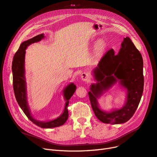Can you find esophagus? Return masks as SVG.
I'll return each mask as SVG.
<instances>
[{"label":"esophagus","mask_w":157,"mask_h":157,"mask_svg":"<svg viewBox=\"0 0 157 157\" xmlns=\"http://www.w3.org/2000/svg\"><path fill=\"white\" fill-rule=\"evenodd\" d=\"M81 78L84 82H90V76L88 73H83L81 74Z\"/></svg>","instance_id":"34e87169"}]
</instances>
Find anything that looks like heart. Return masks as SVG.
<instances>
[{
    "label": "heart",
    "mask_w": 157,
    "mask_h": 157,
    "mask_svg": "<svg viewBox=\"0 0 157 157\" xmlns=\"http://www.w3.org/2000/svg\"><path fill=\"white\" fill-rule=\"evenodd\" d=\"M107 48V44L105 41L102 40H99L95 47V53L97 56H100L103 54Z\"/></svg>",
    "instance_id": "b5f03b06"
}]
</instances>
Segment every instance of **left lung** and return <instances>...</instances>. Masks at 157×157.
Here are the masks:
<instances>
[{"label": "left lung", "instance_id": "1", "mask_svg": "<svg viewBox=\"0 0 157 157\" xmlns=\"http://www.w3.org/2000/svg\"><path fill=\"white\" fill-rule=\"evenodd\" d=\"M143 68L141 54L128 36L122 42L118 54L111 49L103 56L92 71L97 82L90 85L88 92L92 108L99 121L106 124H122L134 115L144 91ZM117 83L127 92L125 105L121 109L103 111L97 99Z\"/></svg>", "mask_w": 157, "mask_h": 157}]
</instances>
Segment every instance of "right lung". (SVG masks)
Segmentation results:
<instances>
[{"mask_svg": "<svg viewBox=\"0 0 157 157\" xmlns=\"http://www.w3.org/2000/svg\"><path fill=\"white\" fill-rule=\"evenodd\" d=\"M44 38V34L38 35L32 39L23 42L21 44L20 48L13 56L12 61V70L13 75V88L18 105H20V108L22 109V111L27 118L32 122L40 128H52L62 126L67 121L69 116L67 106L69 103V99L75 93L77 87L74 83L71 82L63 90V95L66 102L62 114L58 118L48 121H39L36 120L33 117L27 102V82L25 80V50L27 49V46L35 43V42L40 41Z\"/></svg>", "mask_w": 157, "mask_h": 157, "instance_id": "obj_1", "label": "right lung"}]
</instances>
